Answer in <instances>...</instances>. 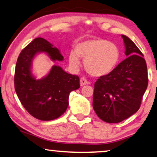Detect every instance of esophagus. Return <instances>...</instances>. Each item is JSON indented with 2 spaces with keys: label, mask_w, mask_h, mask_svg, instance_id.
Segmentation results:
<instances>
[{
  "label": "esophagus",
  "mask_w": 157,
  "mask_h": 157,
  "mask_svg": "<svg viewBox=\"0 0 157 157\" xmlns=\"http://www.w3.org/2000/svg\"><path fill=\"white\" fill-rule=\"evenodd\" d=\"M79 84H80V86H84V85H86L89 84V82L86 80V79L85 78H80V81H79Z\"/></svg>",
  "instance_id": "obj_1"
}]
</instances>
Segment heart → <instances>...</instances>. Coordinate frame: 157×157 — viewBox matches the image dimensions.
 <instances>
[{
	"instance_id": "b5f03b06",
	"label": "heart",
	"mask_w": 157,
	"mask_h": 157,
	"mask_svg": "<svg viewBox=\"0 0 157 157\" xmlns=\"http://www.w3.org/2000/svg\"><path fill=\"white\" fill-rule=\"evenodd\" d=\"M69 62L74 68L80 65V59L89 74L94 77L106 76L114 71L120 62L121 50L116 44L106 39L96 38L79 42L75 51L69 53Z\"/></svg>"
}]
</instances>
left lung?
<instances>
[{
	"mask_svg": "<svg viewBox=\"0 0 157 157\" xmlns=\"http://www.w3.org/2000/svg\"><path fill=\"white\" fill-rule=\"evenodd\" d=\"M127 58L94 83L93 109L104 122L117 123L138 111L148 85L146 61L140 49L122 35Z\"/></svg>",
	"mask_w": 157,
	"mask_h": 157,
	"instance_id": "left-lung-1",
	"label": "left lung"
}]
</instances>
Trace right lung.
Wrapping results in <instances>:
<instances>
[{
  "label": "right lung",
  "instance_id": "add662e5",
  "mask_svg": "<svg viewBox=\"0 0 157 157\" xmlns=\"http://www.w3.org/2000/svg\"><path fill=\"white\" fill-rule=\"evenodd\" d=\"M45 53L53 61H62L57 48L41 37L34 39L21 51L16 63L15 89L21 104L29 114L41 121H51L63 114L69 94L79 88V78L53 65L47 75L36 79L32 72L35 56Z\"/></svg>",
  "mask_w": 157,
  "mask_h": 157
}]
</instances>
